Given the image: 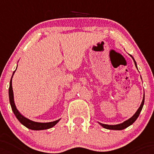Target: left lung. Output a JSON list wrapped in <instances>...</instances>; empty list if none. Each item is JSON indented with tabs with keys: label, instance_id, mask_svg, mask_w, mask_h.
I'll use <instances>...</instances> for the list:
<instances>
[{
	"label": "left lung",
	"instance_id": "1",
	"mask_svg": "<svg viewBox=\"0 0 154 154\" xmlns=\"http://www.w3.org/2000/svg\"><path fill=\"white\" fill-rule=\"evenodd\" d=\"M131 57L133 58V60H134V64H135V66L137 67V63H136V61H135V60H134V58L132 56H131ZM144 102H145V95H144L143 100H142V101H141V105H140V107L138 108V109L137 110V112L134 113V116H132V117H130L129 119L126 120L125 122H122V123H121V124L106 125V124H102V123H100V122H98V123L101 125L103 128H105V129H112V130H122V129H125V128H127V127H129V125H131L133 124V123H134V122H135L137 119V117H138L139 114H140V112H141V109H142V108H143Z\"/></svg>",
	"mask_w": 154,
	"mask_h": 154
}]
</instances>
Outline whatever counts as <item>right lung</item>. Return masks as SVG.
<instances>
[{
	"mask_svg": "<svg viewBox=\"0 0 154 154\" xmlns=\"http://www.w3.org/2000/svg\"><path fill=\"white\" fill-rule=\"evenodd\" d=\"M15 71L13 72V74H14ZM12 78H13V77H11L10 83H9V89H8L9 102H10V105L11 107H12V109H13V113H14V115H15L16 117L17 118V120L19 122H20L23 125H25L26 128H28V129H32V130H43V129H48L54 126L56 124H57V122H59L60 119H58L57 120V121H54V122H33L32 120H29V118H27V117H25V116H23V115L18 111V109H17V107H16L15 102H14L13 86H12Z\"/></svg>",
	"mask_w": 154,
	"mask_h": 154,
	"instance_id": "1",
	"label": "right lung"
}]
</instances>
